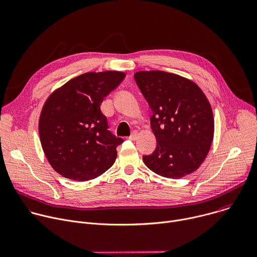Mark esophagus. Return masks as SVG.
Wrapping results in <instances>:
<instances>
[{"label":"esophagus","mask_w":257,"mask_h":257,"mask_svg":"<svg viewBox=\"0 0 257 257\" xmlns=\"http://www.w3.org/2000/svg\"><path fill=\"white\" fill-rule=\"evenodd\" d=\"M137 136H138V133H137L136 131H133V133H132L128 138H129L130 140H133V141H134V140L137 139Z\"/></svg>","instance_id":"obj_1"}]
</instances>
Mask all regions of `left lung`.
Wrapping results in <instances>:
<instances>
[{"instance_id":"1","label":"left lung","mask_w":257,"mask_h":257,"mask_svg":"<svg viewBox=\"0 0 257 257\" xmlns=\"http://www.w3.org/2000/svg\"><path fill=\"white\" fill-rule=\"evenodd\" d=\"M135 81L148 100L157 149L143 162L156 174L179 179L196 171L213 140L210 103L192 80L160 70L138 71Z\"/></svg>"}]
</instances>
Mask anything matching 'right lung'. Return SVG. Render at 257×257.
<instances>
[{"label":"right lung","mask_w":257,"mask_h":257,"mask_svg":"<svg viewBox=\"0 0 257 257\" xmlns=\"http://www.w3.org/2000/svg\"><path fill=\"white\" fill-rule=\"evenodd\" d=\"M124 77L121 71L88 72L49 95L40 115L39 132L45 156L58 174L88 181L114 165L123 139L108 131L100 104Z\"/></svg>","instance_id":"obj_1"}]
</instances>
